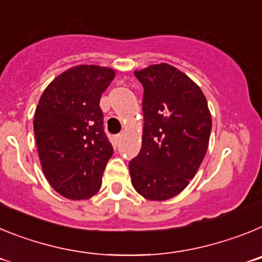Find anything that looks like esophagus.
Here are the masks:
<instances>
[{"mask_svg": "<svg viewBox=\"0 0 262 262\" xmlns=\"http://www.w3.org/2000/svg\"><path fill=\"white\" fill-rule=\"evenodd\" d=\"M120 140H122V134H118V135H115V144H119Z\"/></svg>", "mask_w": 262, "mask_h": 262, "instance_id": "1", "label": "esophagus"}]
</instances>
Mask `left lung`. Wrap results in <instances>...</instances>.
Instances as JSON below:
<instances>
[{"instance_id":"obj_1","label":"left lung","mask_w":262,"mask_h":262,"mask_svg":"<svg viewBox=\"0 0 262 262\" xmlns=\"http://www.w3.org/2000/svg\"><path fill=\"white\" fill-rule=\"evenodd\" d=\"M144 88L142 149L128 164L133 186L151 201L181 193L195 176L211 133L205 94L193 80L161 62L135 71Z\"/></svg>"}]
</instances>
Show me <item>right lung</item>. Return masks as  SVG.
Here are the masks:
<instances>
[{
  "label": "right lung",
  "mask_w": 262,
  "mask_h": 262,
  "mask_svg": "<svg viewBox=\"0 0 262 262\" xmlns=\"http://www.w3.org/2000/svg\"><path fill=\"white\" fill-rule=\"evenodd\" d=\"M114 69L78 66L46 88L34 117L39 160L51 186L69 200L98 193L113 145L103 129L99 99Z\"/></svg>",
  "instance_id": "add662e5"
}]
</instances>
